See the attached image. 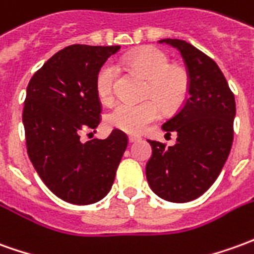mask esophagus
Segmentation results:
<instances>
[{
	"mask_svg": "<svg viewBox=\"0 0 254 254\" xmlns=\"http://www.w3.org/2000/svg\"><path fill=\"white\" fill-rule=\"evenodd\" d=\"M139 136H129V141H130V143H136V141H139Z\"/></svg>",
	"mask_w": 254,
	"mask_h": 254,
	"instance_id": "esophagus-1",
	"label": "esophagus"
}]
</instances>
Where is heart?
<instances>
[{
	"instance_id": "heart-1",
	"label": "heart",
	"mask_w": 254,
	"mask_h": 254,
	"mask_svg": "<svg viewBox=\"0 0 254 254\" xmlns=\"http://www.w3.org/2000/svg\"><path fill=\"white\" fill-rule=\"evenodd\" d=\"M124 65L147 78L144 96L151 97L141 103L121 102L107 115L111 127L127 133H140L151 122L157 121L165 111L179 109L189 96L190 77L183 67L170 65L169 56L158 49L147 47L127 55ZM118 68L113 62H106L96 74V92L102 102L114 97Z\"/></svg>"
}]
</instances>
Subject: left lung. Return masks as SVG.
Listing matches in <instances>:
<instances>
[{
    "label": "left lung",
    "instance_id": "obj_1",
    "mask_svg": "<svg viewBox=\"0 0 254 254\" xmlns=\"http://www.w3.org/2000/svg\"><path fill=\"white\" fill-rule=\"evenodd\" d=\"M179 49L187 65L190 96L162 125L177 133L175 145L148 140L152 155L145 176L155 194L169 202L192 201L217 179L231 151L235 99L213 59L183 40H161Z\"/></svg>",
    "mask_w": 254,
    "mask_h": 254
}]
</instances>
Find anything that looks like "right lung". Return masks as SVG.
<instances>
[{"label":"right lung","instance_id":"right-lung-1","mask_svg":"<svg viewBox=\"0 0 254 254\" xmlns=\"http://www.w3.org/2000/svg\"><path fill=\"white\" fill-rule=\"evenodd\" d=\"M120 48L65 47L28 82L23 109L28 158L48 189L68 203L90 205L109 194L127 150V136L118 129L104 140H79L100 124L96 74Z\"/></svg>","mask_w":254,"mask_h":254}]
</instances>
